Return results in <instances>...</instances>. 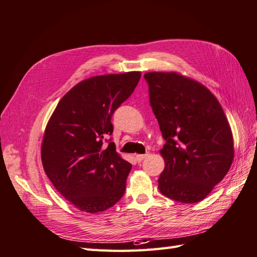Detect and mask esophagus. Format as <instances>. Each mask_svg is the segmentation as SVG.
Here are the masks:
<instances>
[{
	"label": "esophagus",
	"mask_w": 257,
	"mask_h": 257,
	"mask_svg": "<svg viewBox=\"0 0 257 257\" xmlns=\"http://www.w3.org/2000/svg\"><path fill=\"white\" fill-rule=\"evenodd\" d=\"M147 157H148V153H146V154H136V160H137V162H138V163L142 162V161L145 160Z\"/></svg>",
	"instance_id": "esophagus-1"
}]
</instances>
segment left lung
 Returning <instances> with one entry per match:
<instances>
[{"mask_svg": "<svg viewBox=\"0 0 257 257\" xmlns=\"http://www.w3.org/2000/svg\"><path fill=\"white\" fill-rule=\"evenodd\" d=\"M153 114L165 145L159 189L170 199L195 204L229 172L233 137L221 105L200 83L176 72H148Z\"/></svg>", "mask_w": 257, "mask_h": 257, "instance_id": "left-lung-1", "label": "left lung"}]
</instances>
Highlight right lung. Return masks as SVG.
<instances>
[{"label": "right lung", "instance_id": "obj_1", "mask_svg": "<svg viewBox=\"0 0 257 257\" xmlns=\"http://www.w3.org/2000/svg\"><path fill=\"white\" fill-rule=\"evenodd\" d=\"M140 77L134 71L82 81L60 99L47 123L44 170L58 192L81 211H104L124 194L131 164L106 138L114 130L112 114Z\"/></svg>", "mask_w": 257, "mask_h": 257}]
</instances>
